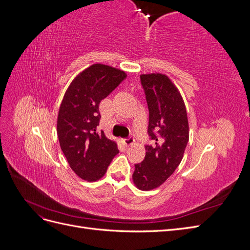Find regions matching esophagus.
Instances as JSON below:
<instances>
[{
	"label": "esophagus",
	"instance_id": "1",
	"mask_svg": "<svg viewBox=\"0 0 250 250\" xmlns=\"http://www.w3.org/2000/svg\"><path fill=\"white\" fill-rule=\"evenodd\" d=\"M133 143H134V139L132 137L123 140V144H124L125 147H129V146L133 145Z\"/></svg>",
	"mask_w": 250,
	"mask_h": 250
}]
</instances>
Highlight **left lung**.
Wrapping results in <instances>:
<instances>
[{
	"label": "left lung",
	"mask_w": 250,
	"mask_h": 250,
	"mask_svg": "<svg viewBox=\"0 0 250 250\" xmlns=\"http://www.w3.org/2000/svg\"><path fill=\"white\" fill-rule=\"evenodd\" d=\"M141 83L149 109L148 134L142 163L134 165L132 180L138 188L150 191L163 185L176 170L188 142L186 105L177 87L163 74H143Z\"/></svg>",
	"instance_id": "obj_1"
}]
</instances>
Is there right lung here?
I'll list each match as a JSON object with an SVG mask.
<instances>
[{
  "mask_svg": "<svg viewBox=\"0 0 250 250\" xmlns=\"http://www.w3.org/2000/svg\"><path fill=\"white\" fill-rule=\"evenodd\" d=\"M127 75L115 67L96 63L88 66L67 87L57 118V135L71 169L87 181L104 176L119 150L116 142L98 131L99 104Z\"/></svg>",
  "mask_w": 250,
  "mask_h": 250,
  "instance_id": "add662e5",
  "label": "right lung"
}]
</instances>
